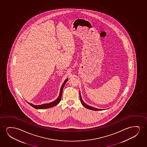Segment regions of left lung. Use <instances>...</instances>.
I'll list each match as a JSON object with an SVG mask.
<instances>
[{"mask_svg": "<svg viewBox=\"0 0 147 147\" xmlns=\"http://www.w3.org/2000/svg\"><path fill=\"white\" fill-rule=\"evenodd\" d=\"M79 96H80V101L81 103H82V105L84 106V107H85V108H86V109H90V110H92V111H101L102 109H96V108H94V107H90V106H89L88 105H87L86 104H85L83 101L82 100V98H81V97L80 93L79 92Z\"/></svg>", "mask_w": 147, "mask_h": 147, "instance_id": "1", "label": "left lung"}]
</instances>
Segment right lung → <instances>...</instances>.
Returning <instances> with one entry per match:
<instances>
[{
	"label": "right lung",
	"mask_w": 147,
	"mask_h": 147,
	"mask_svg": "<svg viewBox=\"0 0 147 147\" xmlns=\"http://www.w3.org/2000/svg\"><path fill=\"white\" fill-rule=\"evenodd\" d=\"M67 80H68V79H67L65 81L64 83H63V84L62 86H61V88L60 92V95L59 96L58 98L56 100H55L54 101L49 103L43 104V105H32V103H30L28 102H27L28 103V104L30 105V106H32V107H34V109H49V108H51V107H54L55 105H58L59 103L60 102V101L62 95L63 89V87L64 86L65 84L66 83Z\"/></svg>",
	"instance_id": "obj_1"
}]
</instances>
